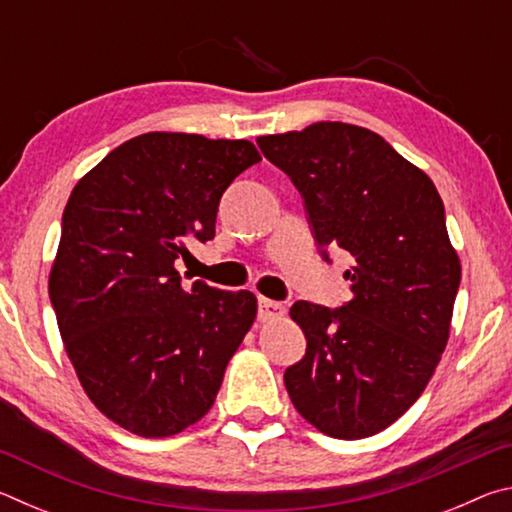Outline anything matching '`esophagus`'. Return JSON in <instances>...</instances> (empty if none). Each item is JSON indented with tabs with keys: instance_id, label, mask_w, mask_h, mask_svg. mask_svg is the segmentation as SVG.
<instances>
[{
	"instance_id": "esophagus-1",
	"label": "esophagus",
	"mask_w": 512,
	"mask_h": 512,
	"mask_svg": "<svg viewBox=\"0 0 512 512\" xmlns=\"http://www.w3.org/2000/svg\"><path fill=\"white\" fill-rule=\"evenodd\" d=\"M284 314H287V309H284V305H280V302L275 300H268V298H259V320L262 323H271V320H280L284 318Z\"/></svg>"
}]
</instances>
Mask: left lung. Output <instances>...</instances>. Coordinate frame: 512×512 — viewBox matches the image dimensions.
Returning <instances> with one entry per match:
<instances>
[{
	"label": "left lung",
	"mask_w": 512,
	"mask_h": 512,
	"mask_svg": "<svg viewBox=\"0 0 512 512\" xmlns=\"http://www.w3.org/2000/svg\"><path fill=\"white\" fill-rule=\"evenodd\" d=\"M257 144L300 189L318 246L357 262L345 271L348 305L291 307L307 352L284 372V386L325 436H375L411 409L447 348L461 259L443 198L368 128L316 121Z\"/></svg>",
	"instance_id": "8db88e82"
}]
</instances>
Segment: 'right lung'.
I'll list each match as a JSON object with an SVG mask.
<instances>
[{"mask_svg":"<svg viewBox=\"0 0 512 512\" xmlns=\"http://www.w3.org/2000/svg\"><path fill=\"white\" fill-rule=\"evenodd\" d=\"M259 160L248 140L155 131L110 151L69 194L49 298L85 395L135 436L201 420L255 323V293L185 289L176 259L214 237L223 192Z\"/></svg>","mask_w":512,"mask_h":512,"instance_id":"right-lung-1","label":"right lung"}]
</instances>
